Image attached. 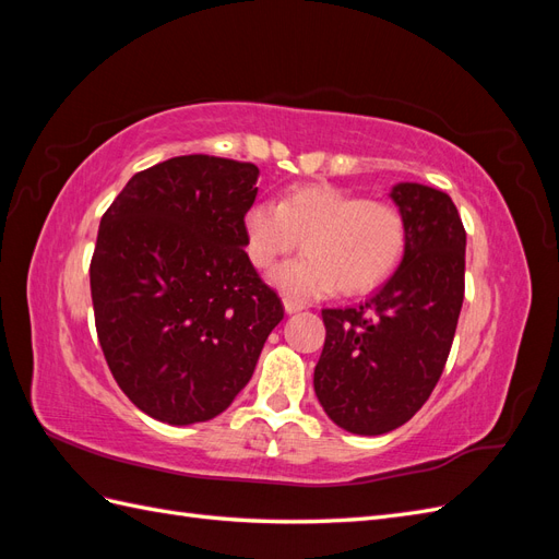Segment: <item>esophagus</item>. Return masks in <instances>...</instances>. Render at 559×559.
I'll return each mask as SVG.
<instances>
[{"instance_id":"34e87169","label":"esophagus","mask_w":559,"mask_h":559,"mask_svg":"<svg viewBox=\"0 0 559 559\" xmlns=\"http://www.w3.org/2000/svg\"><path fill=\"white\" fill-rule=\"evenodd\" d=\"M302 308V302H298V300H294V298H284V312L286 314H296V312H300Z\"/></svg>"}]
</instances>
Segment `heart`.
I'll use <instances>...</instances> for the list:
<instances>
[{
	"mask_svg": "<svg viewBox=\"0 0 559 559\" xmlns=\"http://www.w3.org/2000/svg\"><path fill=\"white\" fill-rule=\"evenodd\" d=\"M249 263L267 273L306 242V257L273 273V284L294 300L373 292L399 267L408 247L405 214L331 186H306L280 205L257 202L242 222Z\"/></svg>",
	"mask_w": 559,
	"mask_h": 559,
	"instance_id": "b5f03b06",
	"label": "heart"
}]
</instances>
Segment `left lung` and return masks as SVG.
<instances>
[{
    "label": "left lung",
    "mask_w": 559,
    "mask_h": 559,
    "mask_svg": "<svg viewBox=\"0 0 559 559\" xmlns=\"http://www.w3.org/2000/svg\"><path fill=\"white\" fill-rule=\"evenodd\" d=\"M389 198L408 222L396 273L359 306L321 310L314 394L337 427L359 436L394 431L425 405L464 300L466 230L452 198L413 181L392 186Z\"/></svg>",
    "instance_id": "1"
}]
</instances>
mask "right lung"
Segmentation results:
<instances>
[{
    "label": "right lung",
    "instance_id": "obj_1",
    "mask_svg": "<svg viewBox=\"0 0 559 559\" xmlns=\"http://www.w3.org/2000/svg\"><path fill=\"white\" fill-rule=\"evenodd\" d=\"M259 167L177 156L134 175L97 230L91 294L118 386L173 427L222 415L282 317L245 251Z\"/></svg>",
    "mask_w": 559,
    "mask_h": 559
}]
</instances>
